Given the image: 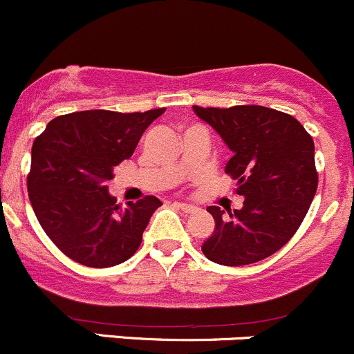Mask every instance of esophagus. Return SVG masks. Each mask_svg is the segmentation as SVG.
Here are the masks:
<instances>
[{
  "label": "esophagus",
  "mask_w": 354,
  "mask_h": 354,
  "mask_svg": "<svg viewBox=\"0 0 354 354\" xmlns=\"http://www.w3.org/2000/svg\"><path fill=\"white\" fill-rule=\"evenodd\" d=\"M176 206L178 209L185 211V213H196V211L199 209V207L194 206V204H187V203H176Z\"/></svg>",
  "instance_id": "1"
}]
</instances>
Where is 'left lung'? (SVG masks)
Listing matches in <instances>:
<instances>
[{
  "mask_svg": "<svg viewBox=\"0 0 354 354\" xmlns=\"http://www.w3.org/2000/svg\"><path fill=\"white\" fill-rule=\"evenodd\" d=\"M233 155L225 172L243 196L240 209L207 206L214 232L201 245L209 261L245 266L278 252L304 221L317 191L315 147L293 115L261 105L192 107Z\"/></svg>",
  "mask_w": 354,
  "mask_h": 354,
  "instance_id": "obj_1",
  "label": "left lung"
}]
</instances>
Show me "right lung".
I'll return each mask as SVG.
<instances>
[{
  "label": "right lung",
  "instance_id": "add662e5",
  "mask_svg": "<svg viewBox=\"0 0 354 354\" xmlns=\"http://www.w3.org/2000/svg\"><path fill=\"white\" fill-rule=\"evenodd\" d=\"M163 112H73L53 119L34 141L27 178L30 204L47 236L75 262L112 268L140 247L162 201L147 196L121 207L105 184Z\"/></svg>",
  "mask_w": 354,
  "mask_h": 354
}]
</instances>
